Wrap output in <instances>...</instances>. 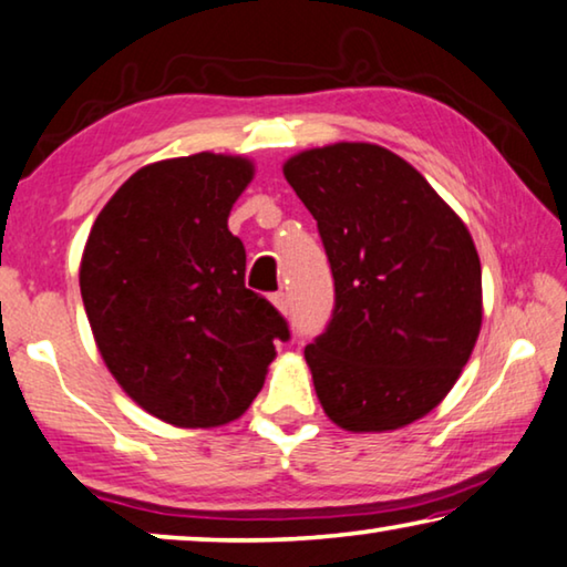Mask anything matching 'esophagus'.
<instances>
[{
  "mask_svg": "<svg viewBox=\"0 0 567 567\" xmlns=\"http://www.w3.org/2000/svg\"><path fill=\"white\" fill-rule=\"evenodd\" d=\"M271 301H274V307L281 311V313H289V293L286 291H276L274 296H271Z\"/></svg>",
  "mask_w": 567,
  "mask_h": 567,
  "instance_id": "obj_1",
  "label": "esophagus"
}]
</instances>
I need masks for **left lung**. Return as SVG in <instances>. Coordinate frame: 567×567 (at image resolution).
Segmentation results:
<instances>
[{"label": "left lung", "mask_w": 567, "mask_h": 567, "mask_svg": "<svg viewBox=\"0 0 567 567\" xmlns=\"http://www.w3.org/2000/svg\"><path fill=\"white\" fill-rule=\"evenodd\" d=\"M334 278L327 329L307 344L324 413L344 431H395L458 380L482 329L472 235L398 154L334 144L284 164Z\"/></svg>", "instance_id": "1"}]
</instances>
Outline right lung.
Wrapping results in <instances>:
<instances>
[{"instance_id":"obj_1","label":"right lung","mask_w":567,"mask_h":567,"mask_svg":"<svg viewBox=\"0 0 567 567\" xmlns=\"http://www.w3.org/2000/svg\"><path fill=\"white\" fill-rule=\"evenodd\" d=\"M254 179L243 156L193 154L132 174L95 217L81 293L95 344L144 411L210 429L248 411L289 321L246 286L228 230Z\"/></svg>"}]
</instances>
